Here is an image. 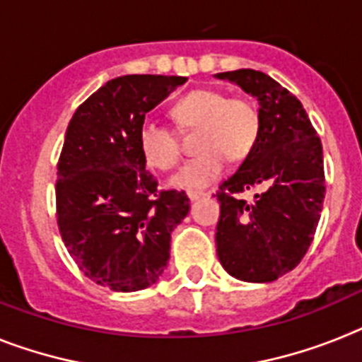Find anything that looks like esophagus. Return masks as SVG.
<instances>
[{"instance_id":"obj_1","label":"esophagus","mask_w":362,"mask_h":362,"mask_svg":"<svg viewBox=\"0 0 362 362\" xmlns=\"http://www.w3.org/2000/svg\"><path fill=\"white\" fill-rule=\"evenodd\" d=\"M187 197H189V200H199L207 197V193H202V191H187Z\"/></svg>"}]
</instances>
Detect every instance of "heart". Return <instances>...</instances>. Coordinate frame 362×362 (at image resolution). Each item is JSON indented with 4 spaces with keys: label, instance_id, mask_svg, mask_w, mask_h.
<instances>
[{
    "label": "heart",
    "instance_id": "obj_1",
    "mask_svg": "<svg viewBox=\"0 0 362 362\" xmlns=\"http://www.w3.org/2000/svg\"><path fill=\"white\" fill-rule=\"evenodd\" d=\"M173 120L194 131V149L200 155L171 178L177 187H206L222 175L226 160L240 162L250 155L260 133L257 107L244 98H226L211 89H197L171 107ZM138 149L149 168L168 171L180 162L177 134L158 122H144L138 129Z\"/></svg>",
    "mask_w": 362,
    "mask_h": 362
}]
</instances>
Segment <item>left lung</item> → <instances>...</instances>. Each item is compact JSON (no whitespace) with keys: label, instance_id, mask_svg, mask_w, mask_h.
<instances>
[{"label":"left lung","instance_id":"8db88e82","mask_svg":"<svg viewBox=\"0 0 362 362\" xmlns=\"http://www.w3.org/2000/svg\"><path fill=\"white\" fill-rule=\"evenodd\" d=\"M259 102L260 133L216 199V255L222 268L244 282H272L306 255L325 202L322 146L303 103L288 89L253 69L218 72ZM264 187L256 202L235 192Z\"/></svg>","mask_w":362,"mask_h":362}]
</instances>
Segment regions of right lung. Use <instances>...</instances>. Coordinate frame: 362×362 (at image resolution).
Instances as JSON below:
<instances>
[{
    "mask_svg": "<svg viewBox=\"0 0 362 362\" xmlns=\"http://www.w3.org/2000/svg\"><path fill=\"white\" fill-rule=\"evenodd\" d=\"M184 76L127 74L107 81L69 122L56 182L58 228L83 275L112 291L155 284L173 229L189 213L184 191H158L138 129Z\"/></svg>",
    "mask_w": 362,
    "mask_h": 362,
    "instance_id": "right-lung-1",
    "label": "right lung"
}]
</instances>
